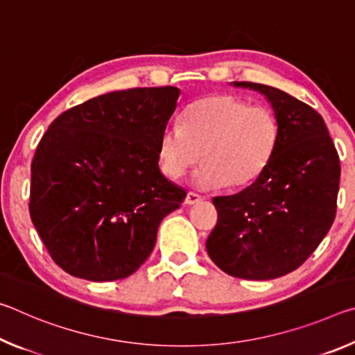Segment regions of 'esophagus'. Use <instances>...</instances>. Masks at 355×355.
<instances>
[{
  "instance_id": "obj_1",
  "label": "esophagus",
  "mask_w": 355,
  "mask_h": 355,
  "mask_svg": "<svg viewBox=\"0 0 355 355\" xmlns=\"http://www.w3.org/2000/svg\"><path fill=\"white\" fill-rule=\"evenodd\" d=\"M202 200H203L202 196L196 194V192H188V194H186L184 203H186V205H196V203H199Z\"/></svg>"
}]
</instances>
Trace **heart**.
Instances as JSON below:
<instances>
[{
  "mask_svg": "<svg viewBox=\"0 0 355 355\" xmlns=\"http://www.w3.org/2000/svg\"><path fill=\"white\" fill-rule=\"evenodd\" d=\"M277 142L279 122L268 106L228 94L209 95L186 107L182 125L167 123L161 131V171L182 178L202 152L203 163L192 178L197 188H245L266 171Z\"/></svg>",
  "mask_w": 355,
  "mask_h": 355,
  "instance_id": "obj_1",
  "label": "heart"
}]
</instances>
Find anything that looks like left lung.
Masks as SVG:
<instances>
[{
  "label": "left lung",
  "instance_id": "8db88e82",
  "mask_svg": "<svg viewBox=\"0 0 355 355\" xmlns=\"http://www.w3.org/2000/svg\"><path fill=\"white\" fill-rule=\"evenodd\" d=\"M235 86L266 95L279 122V142L257 182L238 194L214 197L218 224L207 250L232 277L271 280L297 269L332 227L340 158L313 107L264 84Z\"/></svg>",
  "mask_w": 355,
  "mask_h": 355
}]
</instances>
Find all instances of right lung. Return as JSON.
<instances>
[{"mask_svg": "<svg viewBox=\"0 0 355 355\" xmlns=\"http://www.w3.org/2000/svg\"><path fill=\"white\" fill-rule=\"evenodd\" d=\"M180 89L135 87L58 116L31 163L29 214L48 254L73 277L136 272L184 189L159 172L158 141Z\"/></svg>", "mask_w": 355, "mask_h": 355, "instance_id": "1", "label": "right lung"}]
</instances>
